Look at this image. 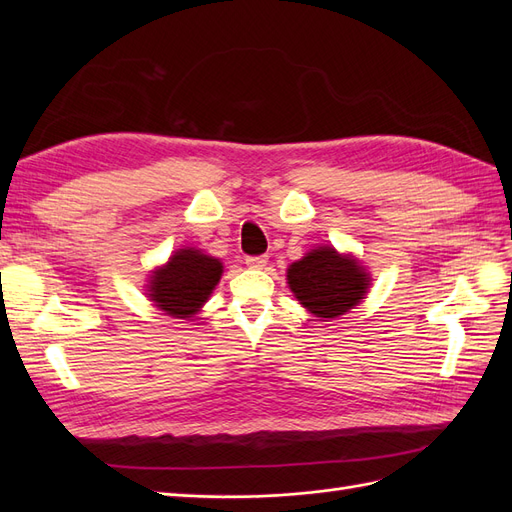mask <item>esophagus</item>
I'll return each instance as SVG.
<instances>
[{"mask_svg": "<svg viewBox=\"0 0 512 512\" xmlns=\"http://www.w3.org/2000/svg\"><path fill=\"white\" fill-rule=\"evenodd\" d=\"M267 262H269L267 256H247L245 258V265L250 269H265Z\"/></svg>", "mask_w": 512, "mask_h": 512, "instance_id": "34e87169", "label": "esophagus"}]
</instances>
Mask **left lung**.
Instances as JSON below:
<instances>
[{
	"label": "left lung",
	"instance_id": "8db88e82",
	"mask_svg": "<svg viewBox=\"0 0 512 512\" xmlns=\"http://www.w3.org/2000/svg\"><path fill=\"white\" fill-rule=\"evenodd\" d=\"M286 280L297 301L316 318L344 316L365 299L371 282L359 260L329 245L292 262Z\"/></svg>",
	"mask_w": 512,
	"mask_h": 512
}]
</instances>
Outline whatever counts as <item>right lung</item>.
Segmentation results:
<instances>
[{
	"label": "right lung",
	"mask_w": 512,
	"mask_h": 512,
	"mask_svg": "<svg viewBox=\"0 0 512 512\" xmlns=\"http://www.w3.org/2000/svg\"><path fill=\"white\" fill-rule=\"evenodd\" d=\"M222 262L196 247H181L151 273L147 292L166 316L188 320L200 312L222 277Z\"/></svg>",
	"instance_id": "add662e5"
}]
</instances>
